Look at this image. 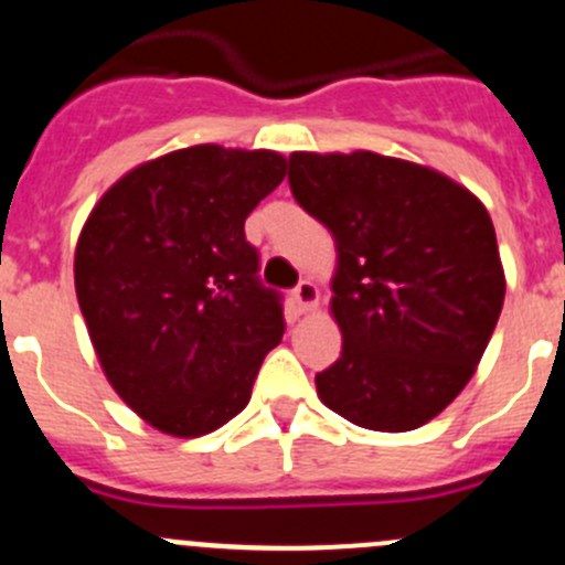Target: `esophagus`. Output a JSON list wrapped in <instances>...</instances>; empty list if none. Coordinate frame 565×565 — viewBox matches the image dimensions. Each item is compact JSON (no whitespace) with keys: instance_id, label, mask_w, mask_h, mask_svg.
Masks as SVG:
<instances>
[{"instance_id":"esophagus-1","label":"esophagus","mask_w":565,"mask_h":565,"mask_svg":"<svg viewBox=\"0 0 565 565\" xmlns=\"http://www.w3.org/2000/svg\"><path fill=\"white\" fill-rule=\"evenodd\" d=\"M317 300H320V292H317L315 281H309V278H303V281L292 289V303L298 306V311L315 309Z\"/></svg>"}]
</instances>
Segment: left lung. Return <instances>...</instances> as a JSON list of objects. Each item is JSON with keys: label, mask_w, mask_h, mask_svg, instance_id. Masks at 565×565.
Masks as SVG:
<instances>
[{"label": "left lung", "mask_w": 565, "mask_h": 565, "mask_svg": "<svg viewBox=\"0 0 565 565\" xmlns=\"http://www.w3.org/2000/svg\"><path fill=\"white\" fill-rule=\"evenodd\" d=\"M289 188L337 243L342 355L317 372V394L359 428H419L461 394L500 320L489 212L445 173L375 151H295Z\"/></svg>", "instance_id": "obj_1"}]
</instances>
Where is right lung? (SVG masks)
<instances>
[{
	"mask_svg": "<svg viewBox=\"0 0 565 565\" xmlns=\"http://www.w3.org/2000/svg\"><path fill=\"white\" fill-rule=\"evenodd\" d=\"M284 173L276 151L190 146L131 168L82 226L74 284L90 342L109 386L162 434L226 425L281 342V295L256 276L245 217Z\"/></svg>",
	"mask_w": 565,
	"mask_h": 565,
	"instance_id": "obj_1",
	"label": "right lung"
}]
</instances>
